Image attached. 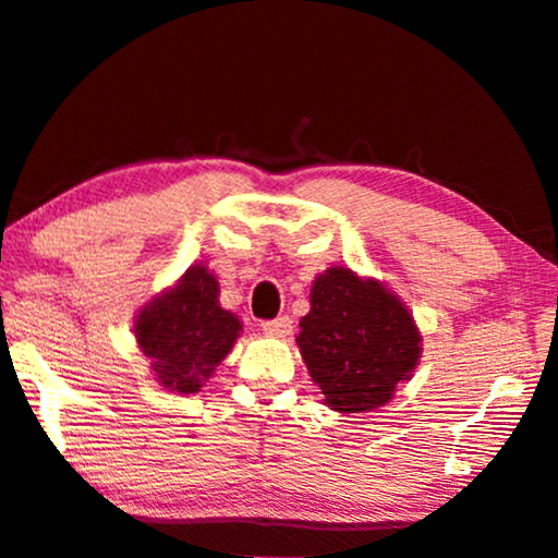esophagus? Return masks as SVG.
Returning a JSON list of instances; mask_svg holds the SVG:
<instances>
[{"label": "esophagus", "instance_id": "esophagus-1", "mask_svg": "<svg viewBox=\"0 0 558 558\" xmlns=\"http://www.w3.org/2000/svg\"><path fill=\"white\" fill-rule=\"evenodd\" d=\"M260 327H263V332H268V335L286 337V335L292 332V317L280 315V317H276V319H266V323H263Z\"/></svg>", "mask_w": 558, "mask_h": 558}]
</instances>
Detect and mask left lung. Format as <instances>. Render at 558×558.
<instances>
[{
    "mask_svg": "<svg viewBox=\"0 0 558 558\" xmlns=\"http://www.w3.org/2000/svg\"><path fill=\"white\" fill-rule=\"evenodd\" d=\"M310 305L298 344L327 405L342 413L379 409L418 364L421 337L409 310L349 268L325 270Z\"/></svg>",
    "mask_w": 558,
    "mask_h": 558,
    "instance_id": "obj_1",
    "label": "left lung"
}]
</instances>
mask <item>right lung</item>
<instances>
[{"label":"right lung","instance_id":"right-lung-1","mask_svg":"<svg viewBox=\"0 0 558 558\" xmlns=\"http://www.w3.org/2000/svg\"><path fill=\"white\" fill-rule=\"evenodd\" d=\"M239 332V317L219 305V282L204 266L189 268L179 286L149 302L135 323L157 381L179 393L202 389Z\"/></svg>","mask_w":558,"mask_h":558}]
</instances>
